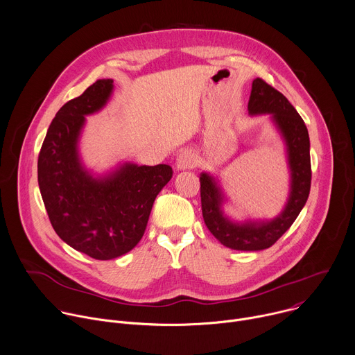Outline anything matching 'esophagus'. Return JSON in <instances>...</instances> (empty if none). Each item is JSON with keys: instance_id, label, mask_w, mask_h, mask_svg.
Wrapping results in <instances>:
<instances>
[{"instance_id": "obj_1", "label": "esophagus", "mask_w": 355, "mask_h": 355, "mask_svg": "<svg viewBox=\"0 0 355 355\" xmlns=\"http://www.w3.org/2000/svg\"><path fill=\"white\" fill-rule=\"evenodd\" d=\"M198 166V159L192 150H182L180 151V155L177 156L175 160V167L177 170H192Z\"/></svg>"}]
</instances>
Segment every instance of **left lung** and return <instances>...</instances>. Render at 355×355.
Listing matches in <instances>:
<instances>
[{"instance_id":"1","label":"left lung","mask_w":355,"mask_h":355,"mask_svg":"<svg viewBox=\"0 0 355 355\" xmlns=\"http://www.w3.org/2000/svg\"><path fill=\"white\" fill-rule=\"evenodd\" d=\"M247 108L250 115L270 114L285 140L291 170V191L286 205L272 220L233 222L223 215L225 195L218 181L208 173H202L199 177L200 205L207 227L223 245L241 251H259L271 247L292 226L306 204L312 180L311 141L306 125L296 110L285 95L263 78L252 81Z\"/></svg>"}]
</instances>
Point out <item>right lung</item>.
Segmentation results:
<instances>
[{
  "mask_svg": "<svg viewBox=\"0 0 355 355\" xmlns=\"http://www.w3.org/2000/svg\"><path fill=\"white\" fill-rule=\"evenodd\" d=\"M114 81L98 80L66 103L50 123L37 159V182L58 236L77 251L112 260L143 237L155 199L171 180L167 164L125 163L94 178L81 164L78 139L85 115L104 108Z\"/></svg>",
  "mask_w": 355,
  "mask_h": 355,
  "instance_id": "right-lung-1",
  "label": "right lung"
}]
</instances>
